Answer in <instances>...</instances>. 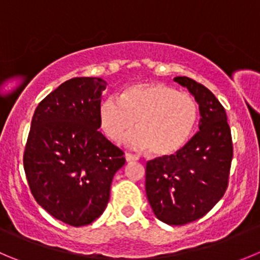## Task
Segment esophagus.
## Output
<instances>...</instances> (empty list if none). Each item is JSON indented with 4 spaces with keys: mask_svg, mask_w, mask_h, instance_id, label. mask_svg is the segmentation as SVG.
<instances>
[{
    "mask_svg": "<svg viewBox=\"0 0 260 260\" xmlns=\"http://www.w3.org/2000/svg\"><path fill=\"white\" fill-rule=\"evenodd\" d=\"M125 160H127L128 163H131V161H137L138 156H136L133 154H125Z\"/></svg>",
    "mask_w": 260,
    "mask_h": 260,
    "instance_id": "1",
    "label": "esophagus"
}]
</instances>
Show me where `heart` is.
Instances as JSON below:
<instances>
[{
    "instance_id": "obj_1",
    "label": "heart",
    "mask_w": 260,
    "mask_h": 260,
    "mask_svg": "<svg viewBox=\"0 0 260 260\" xmlns=\"http://www.w3.org/2000/svg\"><path fill=\"white\" fill-rule=\"evenodd\" d=\"M99 120L113 142L127 141L135 149H150L156 156H169L186 146L199 120V106L191 94L163 83H140L122 97L111 94L101 103Z\"/></svg>"
}]
</instances>
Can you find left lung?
Masks as SVG:
<instances>
[{"label":"left lung","instance_id":"1","mask_svg":"<svg viewBox=\"0 0 260 260\" xmlns=\"http://www.w3.org/2000/svg\"><path fill=\"white\" fill-rule=\"evenodd\" d=\"M174 82L195 96L200 110L196 135L174 155L146 163V195L157 219L183 225L207 214L229 187L234 145L227 114L205 86L187 77Z\"/></svg>","mask_w":260,"mask_h":260}]
</instances>
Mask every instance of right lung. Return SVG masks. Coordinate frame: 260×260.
Wrapping results in <instances>:
<instances>
[{"mask_svg": "<svg viewBox=\"0 0 260 260\" xmlns=\"http://www.w3.org/2000/svg\"><path fill=\"white\" fill-rule=\"evenodd\" d=\"M106 82L81 77L60 84L38 104L23 163L29 188L53 218L81 227L93 222L110 199L124 152L99 131Z\"/></svg>", "mask_w": 260, "mask_h": 260, "instance_id": "1", "label": "right lung"}]
</instances>
